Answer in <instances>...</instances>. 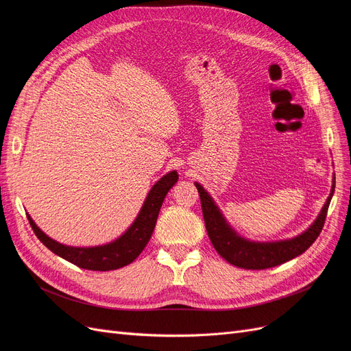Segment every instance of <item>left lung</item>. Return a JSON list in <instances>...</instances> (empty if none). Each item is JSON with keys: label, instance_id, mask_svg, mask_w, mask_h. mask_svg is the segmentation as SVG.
I'll return each mask as SVG.
<instances>
[{"label": "left lung", "instance_id": "obj_1", "mask_svg": "<svg viewBox=\"0 0 351 351\" xmlns=\"http://www.w3.org/2000/svg\"><path fill=\"white\" fill-rule=\"evenodd\" d=\"M196 189L200 196L202 212H204L208 236L210 239V243L214 244L215 250L227 262L234 265V267L243 269H267L278 267V265L284 262L294 259L312 246V243L321 234L324 228L329 202H331V197L334 195L335 182L331 189V195L328 196L326 204L324 205L319 217L316 218L311 228H307L303 234L291 240L274 243H253L237 236L230 228L224 217L221 215L219 209L214 204L212 197L205 192V189L197 183Z\"/></svg>", "mask_w": 351, "mask_h": 351}]
</instances>
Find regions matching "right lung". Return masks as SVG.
I'll return each instance as SVG.
<instances>
[{
  "label": "right lung",
  "mask_w": 351,
  "mask_h": 351,
  "mask_svg": "<svg viewBox=\"0 0 351 351\" xmlns=\"http://www.w3.org/2000/svg\"><path fill=\"white\" fill-rule=\"evenodd\" d=\"M177 180H178V176L176 171L168 173L167 176H164L161 180H159V182L151 189V192L147 195L139 215H137V218L134 219L132 227L127 230L120 239H117L110 244H105V246H97V247L64 246V244L52 240L47 234H44L29 215H27V219L36 237L44 243L51 252H54L62 259L76 265V267L89 269V271L119 269L125 267V265L132 263L146 247V244L149 241L154 232L159 209L162 206V202L168 193V190L177 183Z\"/></svg>",
  "instance_id": "right-lung-1"
}]
</instances>
